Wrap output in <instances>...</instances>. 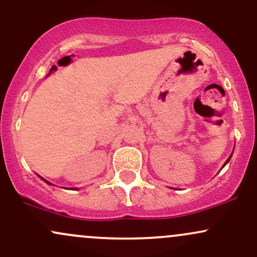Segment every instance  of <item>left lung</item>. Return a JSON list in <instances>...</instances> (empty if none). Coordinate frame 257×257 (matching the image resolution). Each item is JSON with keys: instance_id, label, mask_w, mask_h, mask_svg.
Returning <instances> with one entry per match:
<instances>
[{"instance_id": "1", "label": "left lung", "mask_w": 257, "mask_h": 257, "mask_svg": "<svg viewBox=\"0 0 257 257\" xmlns=\"http://www.w3.org/2000/svg\"><path fill=\"white\" fill-rule=\"evenodd\" d=\"M230 159H231V157H230V158H228V159L226 160V163H225V164H224V165H226V164H227L228 162H230Z\"/></svg>"}]
</instances>
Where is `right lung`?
Masks as SVG:
<instances>
[{
    "label": "right lung",
    "mask_w": 257,
    "mask_h": 257,
    "mask_svg": "<svg viewBox=\"0 0 257 257\" xmlns=\"http://www.w3.org/2000/svg\"><path fill=\"white\" fill-rule=\"evenodd\" d=\"M44 181H45V179H44ZM46 182V183H48V184H51V183H49V182L48 181H45Z\"/></svg>",
    "instance_id": "obj_1"
}]
</instances>
